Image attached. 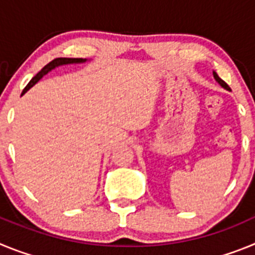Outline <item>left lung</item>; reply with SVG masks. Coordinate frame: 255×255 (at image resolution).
Here are the masks:
<instances>
[{
  "instance_id": "left-lung-1",
  "label": "left lung",
  "mask_w": 255,
  "mask_h": 255,
  "mask_svg": "<svg viewBox=\"0 0 255 255\" xmlns=\"http://www.w3.org/2000/svg\"><path fill=\"white\" fill-rule=\"evenodd\" d=\"M213 76H215V79H216V80H217V82L220 83V84H221V87H224L225 89H227V91H230V87H229V85H227L226 83H225L224 80H222V79H221L220 76L217 75V74H216V73H213Z\"/></svg>"
}]
</instances>
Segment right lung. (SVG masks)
Segmentation results:
<instances>
[{
	"mask_svg": "<svg viewBox=\"0 0 255 255\" xmlns=\"http://www.w3.org/2000/svg\"><path fill=\"white\" fill-rule=\"evenodd\" d=\"M85 61H87V60H84V58H67V57H58V58H55V60H52L51 62H49V64H47L46 66H44L43 69L40 70L39 73H38L37 75H35L34 78L31 79L30 82L28 83V85H26V87L24 88V91H22L21 96L24 93H26V92H28L29 89H30V88L33 87V85H34L35 83H37L40 78H42V76L46 75V74L48 73V71H51L52 69H55V67L60 66V65L78 64V62H85Z\"/></svg>",
	"mask_w": 255,
	"mask_h": 255,
	"instance_id": "1",
	"label": "right lung"
}]
</instances>
